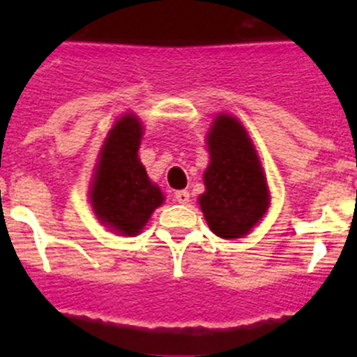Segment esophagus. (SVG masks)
<instances>
[{"mask_svg":"<svg viewBox=\"0 0 357 357\" xmlns=\"http://www.w3.org/2000/svg\"><path fill=\"white\" fill-rule=\"evenodd\" d=\"M173 198H175L176 204H188L189 198H191V197H189L188 191H184V189H182V191H175Z\"/></svg>","mask_w":357,"mask_h":357,"instance_id":"1","label":"esophagus"}]
</instances>
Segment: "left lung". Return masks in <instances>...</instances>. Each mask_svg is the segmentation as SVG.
Segmentation results:
<instances>
[{
    "mask_svg": "<svg viewBox=\"0 0 357 357\" xmlns=\"http://www.w3.org/2000/svg\"><path fill=\"white\" fill-rule=\"evenodd\" d=\"M209 166L204 173L206 193L200 209L214 234L223 239L247 236L270 206L266 176L252 139L229 114L214 119L207 134Z\"/></svg>",
    "mask_w": 357,
    "mask_h": 357,
    "instance_id": "obj_1",
    "label": "left lung"
}]
</instances>
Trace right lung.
<instances>
[{
    "instance_id": "right-lung-1",
    "label": "right lung",
    "mask_w": 357,
    "mask_h": 357,
    "mask_svg": "<svg viewBox=\"0 0 357 357\" xmlns=\"http://www.w3.org/2000/svg\"><path fill=\"white\" fill-rule=\"evenodd\" d=\"M141 137L139 118L127 114L116 121L100 150L89 191L98 220L121 236L139 234L164 202L162 191L148 178L137 155Z\"/></svg>"
}]
</instances>
